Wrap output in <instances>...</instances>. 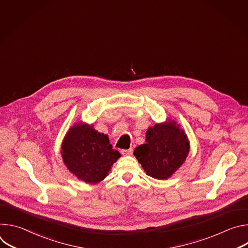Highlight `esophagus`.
Segmentation results:
<instances>
[{"instance_id":"34e87169","label":"esophagus","mask_w":248,"mask_h":248,"mask_svg":"<svg viewBox=\"0 0 248 248\" xmlns=\"http://www.w3.org/2000/svg\"><path fill=\"white\" fill-rule=\"evenodd\" d=\"M132 149L130 148V149H124V150H122L121 151V153H122V155L123 156H128V155H131L132 154Z\"/></svg>"}]
</instances>
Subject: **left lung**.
<instances>
[{"instance_id": "obj_1", "label": "left lung", "mask_w": 248, "mask_h": 248, "mask_svg": "<svg viewBox=\"0 0 248 248\" xmlns=\"http://www.w3.org/2000/svg\"><path fill=\"white\" fill-rule=\"evenodd\" d=\"M145 141L133 154L146 174L156 180L170 178L186 162L190 149L186 131L171 119L149 127Z\"/></svg>"}]
</instances>
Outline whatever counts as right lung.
Wrapping results in <instances>:
<instances>
[{"mask_svg": "<svg viewBox=\"0 0 248 248\" xmlns=\"http://www.w3.org/2000/svg\"><path fill=\"white\" fill-rule=\"evenodd\" d=\"M93 126L82 122L74 124L61 146L62 162L68 170L91 185L102 182L121 157L110 144L108 135L98 132Z\"/></svg>", "mask_w": 248, "mask_h": 248, "instance_id": "1", "label": "right lung"}]
</instances>
